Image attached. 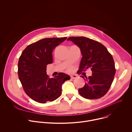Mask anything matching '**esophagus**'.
I'll list each match as a JSON object with an SVG mask.
<instances>
[{
    "mask_svg": "<svg viewBox=\"0 0 132 132\" xmlns=\"http://www.w3.org/2000/svg\"><path fill=\"white\" fill-rule=\"evenodd\" d=\"M70 77H71V79H76L78 77V76H77V75H71Z\"/></svg>",
    "mask_w": 132,
    "mask_h": 132,
    "instance_id": "obj_1",
    "label": "esophagus"
}]
</instances>
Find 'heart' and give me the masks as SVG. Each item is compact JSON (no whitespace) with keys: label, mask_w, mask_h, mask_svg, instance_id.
<instances>
[{"label":"heart","mask_w":132,"mask_h":132,"mask_svg":"<svg viewBox=\"0 0 132 132\" xmlns=\"http://www.w3.org/2000/svg\"><path fill=\"white\" fill-rule=\"evenodd\" d=\"M72 69H73V68L72 67H70V68H68L69 71H71V70H72Z\"/></svg>","instance_id":"heart-1"}]
</instances>
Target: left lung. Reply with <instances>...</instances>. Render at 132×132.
I'll return each instance as SVG.
<instances>
[{
	"label": "left lung",
	"instance_id": "8db88e82",
	"mask_svg": "<svg viewBox=\"0 0 132 132\" xmlns=\"http://www.w3.org/2000/svg\"><path fill=\"white\" fill-rule=\"evenodd\" d=\"M67 40L80 49L82 57L79 73L89 68L92 72L88 77L81 76L86 82L78 90L80 96L88 99H97L104 96L110 89L116 73L112 56L101 43L87 37L71 36Z\"/></svg>",
	"mask_w": 132,
	"mask_h": 132
}]
</instances>
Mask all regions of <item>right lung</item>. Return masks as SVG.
Instances as JSON below:
<instances>
[{
  "label": "right lung",
  "instance_id": "add662e5",
  "mask_svg": "<svg viewBox=\"0 0 132 132\" xmlns=\"http://www.w3.org/2000/svg\"><path fill=\"white\" fill-rule=\"evenodd\" d=\"M67 39L45 38L28 45L22 52L18 62V76L27 95L41 103L57 99L62 93L64 82L70 79L60 72L50 78L46 66L53 63L52 52Z\"/></svg>",
  "mask_w": 132,
  "mask_h": 132
}]
</instances>
